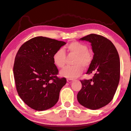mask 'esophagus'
<instances>
[{
	"instance_id": "esophagus-1",
	"label": "esophagus",
	"mask_w": 131,
	"mask_h": 131,
	"mask_svg": "<svg viewBox=\"0 0 131 131\" xmlns=\"http://www.w3.org/2000/svg\"><path fill=\"white\" fill-rule=\"evenodd\" d=\"M67 81L68 82V83H72V82L73 81V80L72 79H67Z\"/></svg>"
}]
</instances>
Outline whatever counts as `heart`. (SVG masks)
Wrapping results in <instances>:
<instances>
[{
    "label": "heart",
    "instance_id": "heart-1",
    "mask_svg": "<svg viewBox=\"0 0 131 131\" xmlns=\"http://www.w3.org/2000/svg\"><path fill=\"white\" fill-rule=\"evenodd\" d=\"M68 52L76 55L73 66H66L61 71L63 77L69 79L78 77L83 72V68H87L91 63L93 57L88 51L87 45L78 41L71 42L66 46ZM66 53L62 48H59L54 52L52 59L54 63L58 68H62L65 65Z\"/></svg>",
    "mask_w": 131,
    "mask_h": 131
}]
</instances>
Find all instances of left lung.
I'll return each instance as SVG.
<instances>
[{"label":"left lung","mask_w":131,"mask_h":131,"mask_svg":"<svg viewBox=\"0 0 131 131\" xmlns=\"http://www.w3.org/2000/svg\"><path fill=\"white\" fill-rule=\"evenodd\" d=\"M91 43L94 53L87 74L89 80H80L82 87L77 95L79 103L96 110L107 105L113 98L120 77L118 53L112 42L101 35L90 34L80 39Z\"/></svg>","instance_id":"left-lung-1"}]
</instances>
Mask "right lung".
<instances>
[{
	"label": "right lung",
	"mask_w": 131,
	"mask_h": 131,
	"mask_svg": "<svg viewBox=\"0 0 131 131\" xmlns=\"http://www.w3.org/2000/svg\"><path fill=\"white\" fill-rule=\"evenodd\" d=\"M65 44L38 36L26 41L18 51L13 67L16 89L22 100L33 109H48L58 101L66 79L57 77L58 70L52 57Z\"/></svg>",
	"instance_id": "add662e5"
}]
</instances>
